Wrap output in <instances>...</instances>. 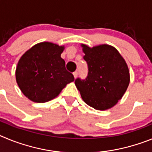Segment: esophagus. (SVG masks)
<instances>
[{
  "label": "esophagus",
  "mask_w": 152,
  "mask_h": 152,
  "mask_svg": "<svg viewBox=\"0 0 152 152\" xmlns=\"http://www.w3.org/2000/svg\"><path fill=\"white\" fill-rule=\"evenodd\" d=\"M77 75H78V72H77V71H75V72H73V75H74V77H75V78H76V77H77Z\"/></svg>",
  "instance_id": "obj_1"
}]
</instances>
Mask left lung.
Segmentation results:
<instances>
[{"instance_id":"obj_1","label":"left lung","mask_w":152,"mask_h":152,"mask_svg":"<svg viewBox=\"0 0 152 152\" xmlns=\"http://www.w3.org/2000/svg\"><path fill=\"white\" fill-rule=\"evenodd\" d=\"M88 75L75 79V85L83 100L98 110L116 105L129 84V72L126 61L114 47L108 45L90 47L82 45Z\"/></svg>"}]
</instances>
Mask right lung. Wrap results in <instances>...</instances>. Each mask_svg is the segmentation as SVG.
<instances>
[{
    "mask_svg": "<svg viewBox=\"0 0 152 152\" xmlns=\"http://www.w3.org/2000/svg\"><path fill=\"white\" fill-rule=\"evenodd\" d=\"M64 47L51 42L36 44L21 57L16 69L19 88L36 103L54 99L75 77L61 58Z\"/></svg>",
    "mask_w": 152,
    "mask_h": 152,
    "instance_id": "add662e5",
    "label": "right lung"
}]
</instances>
